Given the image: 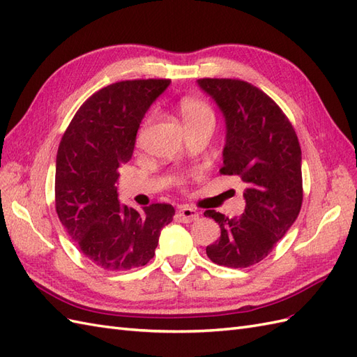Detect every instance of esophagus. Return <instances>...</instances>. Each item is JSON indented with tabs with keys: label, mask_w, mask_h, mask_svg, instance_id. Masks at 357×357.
Instances as JSON below:
<instances>
[{
	"label": "esophagus",
	"mask_w": 357,
	"mask_h": 357,
	"mask_svg": "<svg viewBox=\"0 0 357 357\" xmlns=\"http://www.w3.org/2000/svg\"><path fill=\"white\" fill-rule=\"evenodd\" d=\"M176 215H178L179 220L185 222V223L195 222V220H197V218H199V213L195 211L193 208H188V206H181L178 209V214Z\"/></svg>",
	"instance_id": "esophagus-1"
}]
</instances>
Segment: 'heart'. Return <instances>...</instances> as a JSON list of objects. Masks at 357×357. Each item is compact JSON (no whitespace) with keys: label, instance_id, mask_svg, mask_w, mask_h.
I'll return each mask as SVG.
<instances>
[{"label":"heart","instance_id":"1","mask_svg":"<svg viewBox=\"0 0 357 357\" xmlns=\"http://www.w3.org/2000/svg\"><path fill=\"white\" fill-rule=\"evenodd\" d=\"M179 113L185 125L204 122V121H214V113L211 107L205 104L204 100L195 99V98H188L182 100L179 105Z\"/></svg>","mask_w":357,"mask_h":357}]
</instances>
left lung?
Wrapping results in <instances>:
<instances>
[{"label": "left lung", "instance_id": "left-lung-1", "mask_svg": "<svg viewBox=\"0 0 357 357\" xmlns=\"http://www.w3.org/2000/svg\"><path fill=\"white\" fill-rule=\"evenodd\" d=\"M197 84L225 117L220 173L245 185L240 217L204 213L222 231L206 255L218 266L245 268L266 258L296 222L303 202L301 149L288 117L258 87L231 78H202Z\"/></svg>", "mask_w": 357, "mask_h": 357}]
</instances>
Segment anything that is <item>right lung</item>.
Segmentation results:
<instances>
[{"label":"right lung","instance_id":"1","mask_svg":"<svg viewBox=\"0 0 357 357\" xmlns=\"http://www.w3.org/2000/svg\"><path fill=\"white\" fill-rule=\"evenodd\" d=\"M170 79L119 81L79 107L61 137L56 160V211L77 248L108 271L146 266L175 208L137 211L119 204L117 179L131 160L135 135Z\"/></svg>","mask_w":357,"mask_h":357}]
</instances>
